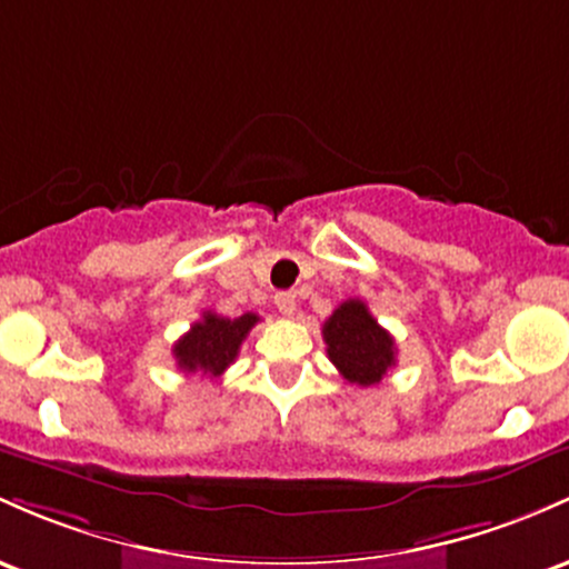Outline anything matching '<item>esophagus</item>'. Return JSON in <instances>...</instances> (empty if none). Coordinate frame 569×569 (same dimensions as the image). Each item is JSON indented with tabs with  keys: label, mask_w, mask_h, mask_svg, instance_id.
Masks as SVG:
<instances>
[{
	"label": "esophagus",
	"mask_w": 569,
	"mask_h": 569,
	"mask_svg": "<svg viewBox=\"0 0 569 569\" xmlns=\"http://www.w3.org/2000/svg\"><path fill=\"white\" fill-rule=\"evenodd\" d=\"M274 308H278L283 316L295 313V310H297V295H295V291H278V295H274Z\"/></svg>",
	"instance_id": "34e87169"
}]
</instances>
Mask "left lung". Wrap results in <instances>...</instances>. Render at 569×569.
Returning <instances> with one entry per match:
<instances>
[{
    "label": "left lung",
    "mask_w": 569,
    "mask_h": 569,
    "mask_svg": "<svg viewBox=\"0 0 569 569\" xmlns=\"http://www.w3.org/2000/svg\"><path fill=\"white\" fill-rule=\"evenodd\" d=\"M323 342L340 376L361 389L380 383L397 361L395 337L380 327L361 299L337 305L323 321Z\"/></svg>",
    "instance_id": "obj_1"
}]
</instances>
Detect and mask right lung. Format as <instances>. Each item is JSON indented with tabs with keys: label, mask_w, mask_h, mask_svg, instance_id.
I'll return each instance as SVG.
<instances>
[{
	"label": "right lung",
	"mask_w": 569,
	"mask_h": 569,
	"mask_svg": "<svg viewBox=\"0 0 569 569\" xmlns=\"http://www.w3.org/2000/svg\"><path fill=\"white\" fill-rule=\"evenodd\" d=\"M259 323V316L246 313L240 318H223L202 313L197 323L174 342V361L183 372H202V376H221L240 353L242 340Z\"/></svg>",
	"instance_id": "obj_1"
}]
</instances>
